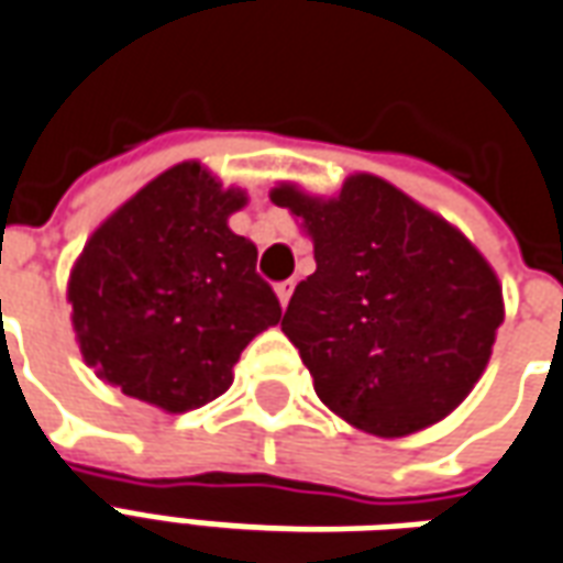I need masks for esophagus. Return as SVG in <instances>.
I'll return each instance as SVG.
<instances>
[{"label": "esophagus", "instance_id": "34e87169", "mask_svg": "<svg viewBox=\"0 0 563 563\" xmlns=\"http://www.w3.org/2000/svg\"><path fill=\"white\" fill-rule=\"evenodd\" d=\"M290 294H294V282H278L276 297H278V302H282V309H285L287 302H290Z\"/></svg>", "mask_w": 563, "mask_h": 563}]
</instances>
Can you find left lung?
I'll return each mask as SVG.
<instances>
[{
	"instance_id": "obj_1",
	"label": "left lung",
	"mask_w": 563,
	"mask_h": 563,
	"mask_svg": "<svg viewBox=\"0 0 563 563\" xmlns=\"http://www.w3.org/2000/svg\"><path fill=\"white\" fill-rule=\"evenodd\" d=\"M314 242L282 330L318 399L377 438H401L455 411L489 363L504 321L489 261L380 176L354 174L335 197L273 188Z\"/></svg>"
}]
</instances>
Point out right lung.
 <instances>
[{
  "label": "right lung",
  "mask_w": 563,
  "mask_h": 563,
  "mask_svg": "<svg viewBox=\"0 0 563 563\" xmlns=\"http://www.w3.org/2000/svg\"><path fill=\"white\" fill-rule=\"evenodd\" d=\"M245 191L200 162L155 176L98 228L68 278L80 354L101 380L167 413L233 384L257 332L282 321L254 242L228 228Z\"/></svg>",
  "instance_id": "obj_1"
}]
</instances>
